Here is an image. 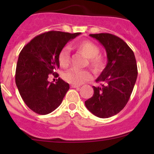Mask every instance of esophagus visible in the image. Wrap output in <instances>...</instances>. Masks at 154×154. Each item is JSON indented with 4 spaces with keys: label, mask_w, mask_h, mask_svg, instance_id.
Wrapping results in <instances>:
<instances>
[{
    "label": "esophagus",
    "mask_w": 154,
    "mask_h": 154,
    "mask_svg": "<svg viewBox=\"0 0 154 154\" xmlns=\"http://www.w3.org/2000/svg\"><path fill=\"white\" fill-rule=\"evenodd\" d=\"M71 87L72 88H79V85H72Z\"/></svg>",
    "instance_id": "34e87169"
}]
</instances>
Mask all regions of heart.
Returning a JSON list of instances; mask_svg holds the SVG:
<instances>
[{
  "label": "heart",
  "mask_w": 154,
  "mask_h": 154,
  "mask_svg": "<svg viewBox=\"0 0 154 154\" xmlns=\"http://www.w3.org/2000/svg\"><path fill=\"white\" fill-rule=\"evenodd\" d=\"M74 47L88 59V64L96 73L102 72L106 66L105 58L99 54L100 48L96 44L90 40H82L75 43ZM58 61L61 67L66 68L70 61V48L64 46L58 55ZM63 78L72 85H81L93 78L91 72L88 69L79 70L71 69L63 74Z\"/></svg>",
  "instance_id": "heart-1"
}]
</instances>
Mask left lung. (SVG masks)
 Returning a JSON list of instances; mask_svg holds the SVG:
<instances>
[{
	"instance_id": "1",
	"label": "left lung",
	"mask_w": 154,
	"mask_h": 154,
	"mask_svg": "<svg viewBox=\"0 0 154 154\" xmlns=\"http://www.w3.org/2000/svg\"><path fill=\"white\" fill-rule=\"evenodd\" d=\"M105 48L108 63L96 79L101 87H95L94 93L85 102L92 114L100 118L116 115L128 103L137 77L133 51L125 41L109 33L91 34Z\"/></svg>"
}]
</instances>
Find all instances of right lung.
Wrapping results in <instances>:
<instances>
[{
	"mask_svg": "<svg viewBox=\"0 0 154 154\" xmlns=\"http://www.w3.org/2000/svg\"><path fill=\"white\" fill-rule=\"evenodd\" d=\"M49 31L35 37L19 54L15 81L21 97L32 111L41 115L52 112L60 106L69 85L59 77L50 82L51 75L59 77V51L72 39L80 35Z\"/></svg>",
	"mask_w": 154,
	"mask_h": 154,
	"instance_id": "1",
	"label": "right lung"
}]
</instances>
